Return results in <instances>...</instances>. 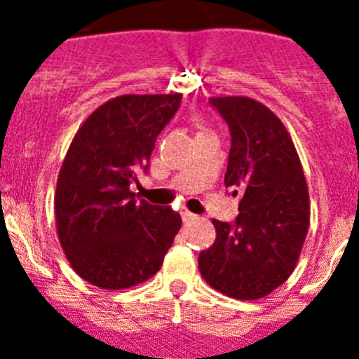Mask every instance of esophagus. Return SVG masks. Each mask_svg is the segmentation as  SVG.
<instances>
[{
  "label": "esophagus",
  "mask_w": 359,
  "mask_h": 359,
  "mask_svg": "<svg viewBox=\"0 0 359 359\" xmlns=\"http://www.w3.org/2000/svg\"><path fill=\"white\" fill-rule=\"evenodd\" d=\"M196 215L192 214V212H189V210H183L182 212V219L183 221H192V219H194Z\"/></svg>",
  "instance_id": "1"
}]
</instances>
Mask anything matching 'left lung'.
<instances>
[{
    "instance_id": "8db88e82",
    "label": "left lung",
    "mask_w": 359,
    "mask_h": 359,
    "mask_svg": "<svg viewBox=\"0 0 359 359\" xmlns=\"http://www.w3.org/2000/svg\"><path fill=\"white\" fill-rule=\"evenodd\" d=\"M231 135L224 185L241 194L236 223L214 219L201 277L239 300L264 298L290 278L309 226V190L286 126L250 97H212Z\"/></svg>"
}]
</instances>
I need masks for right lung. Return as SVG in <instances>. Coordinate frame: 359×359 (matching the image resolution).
Wrapping results in <instances>:
<instances>
[{"instance_id":"add662e5","label":"right lung","mask_w":359,"mask_h":359,"mask_svg":"<svg viewBox=\"0 0 359 359\" xmlns=\"http://www.w3.org/2000/svg\"><path fill=\"white\" fill-rule=\"evenodd\" d=\"M180 102L182 93L120 95L97 107L69 144L53 199L57 236L75 273L100 290L156 275L182 228L177 212L136 203L129 190Z\"/></svg>"}]
</instances>
